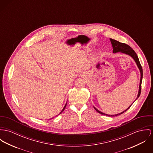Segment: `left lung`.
I'll return each instance as SVG.
<instances>
[{
    "label": "left lung",
    "instance_id": "8db88e82",
    "mask_svg": "<svg viewBox=\"0 0 153 153\" xmlns=\"http://www.w3.org/2000/svg\"><path fill=\"white\" fill-rule=\"evenodd\" d=\"M110 41H111V42L112 47H113V52L114 53H117V52H120L122 53H123L125 54H127V55H129L134 60L135 62L137 64V66H138V68H139V69L140 70V81L139 93H138L137 97V98L136 99V100L139 97L140 93H141V82H142V79H143V69H142V67H141V65H140L139 59L138 58V56H137V54L136 53V52H134V51L130 47V46H129L128 45H127L126 44H124V43L120 42H119L118 41L113 39L112 38H110ZM131 105L129 107H128L126 110L123 111L122 112L119 113V114H116V115H108V114H104V113L100 111L99 110H98L95 107H94V109L96 110V111H97L100 114H102V115H106V116H108V117H115V116H118V115H119L124 113L125 112H126L129 108L131 106Z\"/></svg>",
    "mask_w": 153,
    "mask_h": 153
}]
</instances>
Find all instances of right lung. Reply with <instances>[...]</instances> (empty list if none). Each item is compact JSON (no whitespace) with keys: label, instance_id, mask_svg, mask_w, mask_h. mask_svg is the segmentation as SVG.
Masks as SVG:
<instances>
[{"label":"right lung","instance_id":"right-lung-1","mask_svg":"<svg viewBox=\"0 0 153 153\" xmlns=\"http://www.w3.org/2000/svg\"><path fill=\"white\" fill-rule=\"evenodd\" d=\"M66 105H67V102H66V104H65V106H64V108H63V109H62V111H61V112H60V113H59V114H62V112H63V111H64V110H65V108H66Z\"/></svg>","mask_w":153,"mask_h":153}]
</instances>
